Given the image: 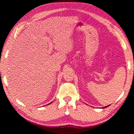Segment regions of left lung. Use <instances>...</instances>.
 <instances>
[{
	"instance_id": "obj_1",
	"label": "left lung",
	"mask_w": 134,
	"mask_h": 134,
	"mask_svg": "<svg viewBox=\"0 0 134 134\" xmlns=\"http://www.w3.org/2000/svg\"><path fill=\"white\" fill-rule=\"evenodd\" d=\"M109 105H108V106H106V107H102V109H104V108H107V107H109Z\"/></svg>"
}]
</instances>
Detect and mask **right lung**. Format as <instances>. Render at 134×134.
I'll use <instances>...</instances> for the list:
<instances>
[{"instance_id": "1", "label": "right lung", "mask_w": 134, "mask_h": 134, "mask_svg": "<svg viewBox=\"0 0 134 134\" xmlns=\"http://www.w3.org/2000/svg\"><path fill=\"white\" fill-rule=\"evenodd\" d=\"M51 104V102H50V103L49 104H47V105H49V104Z\"/></svg>"}]
</instances>
